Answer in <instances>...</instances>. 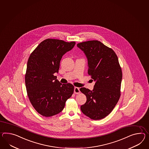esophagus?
Segmentation results:
<instances>
[{"mask_svg": "<svg viewBox=\"0 0 149 149\" xmlns=\"http://www.w3.org/2000/svg\"><path fill=\"white\" fill-rule=\"evenodd\" d=\"M74 92L75 94H79L80 93V89H79V88L75 87L74 88Z\"/></svg>", "mask_w": 149, "mask_h": 149, "instance_id": "obj_1", "label": "esophagus"}]
</instances>
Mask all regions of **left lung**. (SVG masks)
I'll return each mask as SVG.
<instances>
[{
	"label": "left lung",
	"mask_w": 149,
	"mask_h": 149,
	"mask_svg": "<svg viewBox=\"0 0 149 149\" xmlns=\"http://www.w3.org/2000/svg\"><path fill=\"white\" fill-rule=\"evenodd\" d=\"M88 60V73L96 82L93 91L80 90L87 97L81 106L85 115L94 120H101L112 111L120 96L122 72L115 52L97 40L77 44Z\"/></svg>",
	"instance_id": "8db88e82"
}]
</instances>
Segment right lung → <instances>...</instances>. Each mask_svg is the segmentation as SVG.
I'll return each mask as SVG.
<instances>
[{"label":"right lung","instance_id":"right-lung-1","mask_svg":"<svg viewBox=\"0 0 149 149\" xmlns=\"http://www.w3.org/2000/svg\"><path fill=\"white\" fill-rule=\"evenodd\" d=\"M75 45V41L47 39L29 56L25 74L26 91L32 105L42 116L51 117L61 112L74 93L73 84H62L54 74L58 73L62 56Z\"/></svg>","mask_w":149,"mask_h":149}]
</instances>
